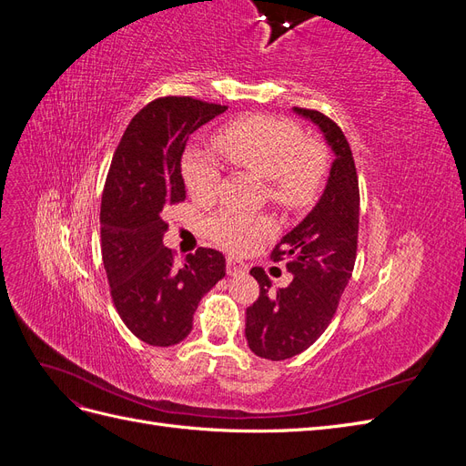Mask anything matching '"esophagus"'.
Returning <instances> with one entry per match:
<instances>
[{"label": "esophagus", "instance_id": "34e87169", "mask_svg": "<svg viewBox=\"0 0 466 466\" xmlns=\"http://www.w3.org/2000/svg\"><path fill=\"white\" fill-rule=\"evenodd\" d=\"M247 264L237 260V258H228V274L229 276H241V274H247Z\"/></svg>", "mask_w": 466, "mask_h": 466}]
</instances>
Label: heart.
<instances>
[{
	"instance_id": "b5f03b06",
	"label": "heart",
	"mask_w": 466,
	"mask_h": 466,
	"mask_svg": "<svg viewBox=\"0 0 466 466\" xmlns=\"http://www.w3.org/2000/svg\"><path fill=\"white\" fill-rule=\"evenodd\" d=\"M221 157L238 171L266 180L268 200L284 209H301L315 200L324 175L327 155L315 142L305 139L298 124L278 116H247L214 137ZM182 177L194 202L216 200L221 175L200 157L182 165ZM274 233V223L264 216L219 211L208 221V235L221 248L245 255Z\"/></svg>"
}]
</instances>
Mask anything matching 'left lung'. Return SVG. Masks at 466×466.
<instances>
[{"instance_id": "obj_1", "label": "left lung", "mask_w": 466, "mask_h": 466, "mask_svg": "<svg viewBox=\"0 0 466 466\" xmlns=\"http://www.w3.org/2000/svg\"><path fill=\"white\" fill-rule=\"evenodd\" d=\"M315 122L336 159L317 206L274 247V262L286 260L291 284L276 293L262 268H252L258 299L247 309L248 348L264 360H288L313 346L327 330L354 272L358 255L360 185L350 144L334 120L319 110L293 108Z\"/></svg>"}]
</instances>
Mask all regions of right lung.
<instances>
[{"mask_svg":"<svg viewBox=\"0 0 466 466\" xmlns=\"http://www.w3.org/2000/svg\"><path fill=\"white\" fill-rule=\"evenodd\" d=\"M228 106L192 96H159L126 128L112 155L101 202V252L116 311L149 346L190 334L204 293L225 276L219 250L200 247L180 264L163 245L168 206L187 198L180 157L190 134Z\"/></svg>","mask_w":466,"mask_h":466,"instance_id":"right-lung-1","label":"right lung"}]
</instances>
